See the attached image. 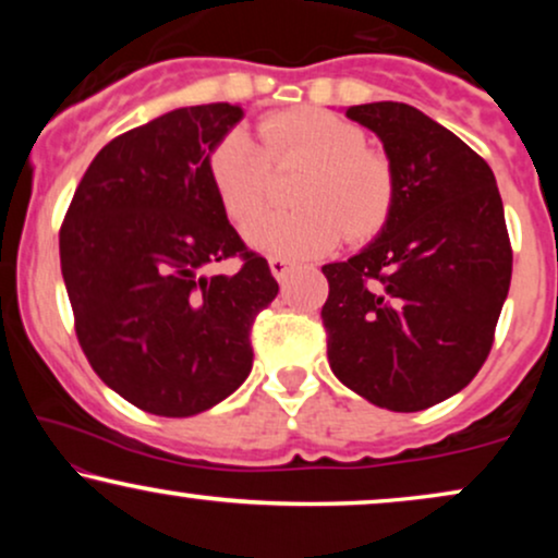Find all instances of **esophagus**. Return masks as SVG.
I'll return each mask as SVG.
<instances>
[{"label":"esophagus","mask_w":558,"mask_h":558,"mask_svg":"<svg viewBox=\"0 0 558 558\" xmlns=\"http://www.w3.org/2000/svg\"><path fill=\"white\" fill-rule=\"evenodd\" d=\"M293 270L291 259H280V257H270V272L275 275V280H286V275Z\"/></svg>","instance_id":"esophagus-1"}]
</instances>
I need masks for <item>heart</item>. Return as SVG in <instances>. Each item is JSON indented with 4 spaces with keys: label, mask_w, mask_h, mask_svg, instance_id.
<instances>
[{
    "label": "heart",
    "mask_w": 558,
    "mask_h": 558,
    "mask_svg": "<svg viewBox=\"0 0 558 558\" xmlns=\"http://www.w3.org/2000/svg\"><path fill=\"white\" fill-rule=\"evenodd\" d=\"M259 131L274 161L307 162L294 186L296 210L253 216L266 197L269 166L246 128H230L207 157L209 183L226 215L235 226L255 218L243 228L254 252L312 259L336 248L343 233L364 241L386 226L396 198L393 170L386 157L367 149L360 125L317 107H299L267 114Z\"/></svg>",
    "instance_id": "b5f03b06"
}]
</instances>
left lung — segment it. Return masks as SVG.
<instances>
[{
	"mask_svg": "<svg viewBox=\"0 0 558 558\" xmlns=\"http://www.w3.org/2000/svg\"><path fill=\"white\" fill-rule=\"evenodd\" d=\"M393 170L386 226L360 254L323 267L330 369L390 412L459 393L488 360L511 283L496 175L462 138L401 101L345 110Z\"/></svg>",
	"mask_w": 558,
	"mask_h": 558,
	"instance_id": "obj_1",
	"label": "left lung"
}]
</instances>
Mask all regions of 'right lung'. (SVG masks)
I'll list each match as a JSON object with an SVG mask.
<instances>
[{"instance_id": "1", "label": "right lung", "mask_w": 558, "mask_h": 558, "mask_svg": "<svg viewBox=\"0 0 558 558\" xmlns=\"http://www.w3.org/2000/svg\"><path fill=\"white\" fill-rule=\"evenodd\" d=\"M239 105L159 114L112 138L75 189L60 230L62 278L94 373L133 407L191 417L252 373L254 317L278 296L207 175ZM239 253L235 276L203 267Z\"/></svg>"}]
</instances>
